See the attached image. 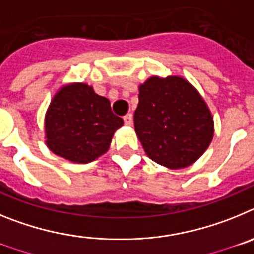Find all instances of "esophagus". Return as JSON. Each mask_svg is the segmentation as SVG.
<instances>
[{
  "mask_svg": "<svg viewBox=\"0 0 254 254\" xmlns=\"http://www.w3.org/2000/svg\"><path fill=\"white\" fill-rule=\"evenodd\" d=\"M123 120H125L126 125L131 126L132 125V114L128 113V114H127V116H125V118H123Z\"/></svg>",
  "mask_w": 254,
  "mask_h": 254,
  "instance_id": "obj_1",
  "label": "esophagus"
}]
</instances>
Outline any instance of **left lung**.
Masks as SVG:
<instances>
[{"instance_id":"1","label":"left lung","mask_w":254,"mask_h":254,"mask_svg":"<svg viewBox=\"0 0 254 254\" xmlns=\"http://www.w3.org/2000/svg\"><path fill=\"white\" fill-rule=\"evenodd\" d=\"M134 131L151 160L170 169L190 167L214 136L202 96L179 76H152L138 87Z\"/></svg>"}]
</instances>
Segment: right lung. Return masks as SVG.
<instances>
[{"label": "right lung", "instance_id": "add662e5", "mask_svg": "<svg viewBox=\"0 0 254 254\" xmlns=\"http://www.w3.org/2000/svg\"><path fill=\"white\" fill-rule=\"evenodd\" d=\"M122 126L107 98L77 82L62 87L52 100L46 114V142L58 156L86 164L108 151Z\"/></svg>", "mask_w": 254, "mask_h": 254}]
</instances>
